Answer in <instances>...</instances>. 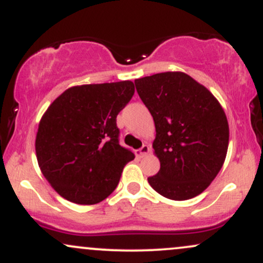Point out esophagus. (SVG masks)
<instances>
[{"label": "esophagus", "mask_w": 263, "mask_h": 263, "mask_svg": "<svg viewBox=\"0 0 263 263\" xmlns=\"http://www.w3.org/2000/svg\"><path fill=\"white\" fill-rule=\"evenodd\" d=\"M149 152H151V147L147 146V144H143V146H142L140 149L135 151V155L137 157H140V158H142V157L148 155Z\"/></svg>", "instance_id": "34e87169"}]
</instances>
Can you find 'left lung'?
Masks as SVG:
<instances>
[{
  "instance_id": "1",
  "label": "left lung",
  "mask_w": 263,
  "mask_h": 263,
  "mask_svg": "<svg viewBox=\"0 0 263 263\" xmlns=\"http://www.w3.org/2000/svg\"><path fill=\"white\" fill-rule=\"evenodd\" d=\"M136 89L156 127L155 155L161 168L148 178L157 193L186 200L203 193L224 164L229 123L218 99L182 71L136 79Z\"/></svg>"
}]
</instances>
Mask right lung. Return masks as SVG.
<instances>
[{
	"label": "right lung",
	"mask_w": 263,
	"mask_h": 263,
	"mask_svg": "<svg viewBox=\"0 0 263 263\" xmlns=\"http://www.w3.org/2000/svg\"><path fill=\"white\" fill-rule=\"evenodd\" d=\"M135 93L131 80L66 89L39 121L35 155L42 173L66 200L93 205L116 189L135 158L119 143L116 117Z\"/></svg>",
	"instance_id": "right-lung-1"
}]
</instances>
